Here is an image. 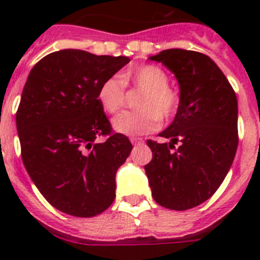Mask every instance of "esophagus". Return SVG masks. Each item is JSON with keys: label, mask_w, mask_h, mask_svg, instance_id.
I'll return each instance as SVG.
<instances>
[{"label": "esophagus", "mask_w": 260, "mask_h": 260, "mask_svg": "<svg viewBox=\"0 0 260 260\" xmlns=\"http://www.w3.org/2000/svg\"><path fill=\"white\" fill-rule=\"evenodd\" d=\"M130 142L133 143V146H138V144H143L144 141L142 138H130Z\"/></svg>", "instance_id": "34e87169"}]
</instances>
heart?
Instances as JSON below:
<instances>
[{
    "label": "heart",
    "mask_w": 260,
    "mask_h": 260,
    "mask_svg": "<svg viewBox=\"0 0 260 260\" xmlns=\"http://www.w3.org/2000/svg\"><path fill=\"white\" fill-rule=\"evenodd\" d=\"M123 83H133L144 89L135 112H122L112 121V127L118 134L138 137L155 132L160 126V117L169 118L178 105V98L168 87V75L155 65H143L126 71ZM118 78H108L100 84L98 100L107 113H116L125 103V88Z\"/></svg>",
    "instance_id": "heart-1"
}]
</instances>
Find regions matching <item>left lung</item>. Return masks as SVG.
<instances>
[{
  "label": "left lung",
  "instance_id": "left-lung-1",
  "mask_svg": "<svg viewBox=\"0 0 260 260\" xmlns=\"http://www.w3.org/2000/svg\"><path fill=\"white\" fill-rule=\"evenodd\" d=\"M150 59L173 73L180 103L173 122L158 134L171 142L147 141L152 160L144 171L160 206L185 211L211 198L231 169L238 146L237 96L206 54L167 49Z\"/></svg>",
  "mask_w": 260,
  "mask_h": 260
}]
</instances>
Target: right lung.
<instances>
[{"instance_id": "right-lung-1", "label": "right lung", "mask_w": 260, "mask_h": 260, "mask_svg": "<svg viewBox=\"0 0 260 260\" xmlns=\"http://www.w3.org/2000/svg\"><path fill=\"white\" fill-rule=\"evenodd\" d=\"M130 62L79 49L53 52L29 71L17 112L23 164L53 207L77 217L104 212L116 197V173L133 146L111 134L98 100L100 84Z\"/></svg>"}]
</instances>
